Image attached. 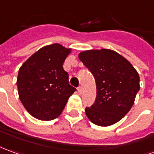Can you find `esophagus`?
<instances>
[{
    "mask_svg": "<svg viewBox=\"0 0 154 154\" xmlns=\"http://www.w3.org/2000/svg\"><path fill=\"white\" fill-rule=\"evenodd\" d=\"M77 91H78V92H79L80 94H82V88L81 86H79V87L77 88Z\"/></svg>",
    "mask_w": 154,
    "mask_h": 154,
    "instance_id": "1",
    "label": "esophagus"
}]
</instances>
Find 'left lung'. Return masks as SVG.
<instances>
[{"label":"left lung","mask_w":154,"mask_h":154,"mask_svg":"<svg viewBox=\"0 0 154 154\" xmlns=\"http://www.w3.org/2000/svg\"><path fill=\"white\" fill-rule=\"evenodd\" d=\"M78 57L92 72L97 87L95 102L85 108L89 120L103 127L120 121L133 107L140 89L137 71L127 59L109 49L82 51Z\"/></svg>","instance_id":"1"}]
</instances>
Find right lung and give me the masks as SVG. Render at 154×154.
<instances>
[{
  "instance_id": "obj_1",
  "label": "right lung",
  "mask_w": 154,
  "mask_h": 154,
  "mask_svg": "<svg viewBox=\"0 0 154 154\" xmlns=\"http://www.w3.org/2000/svg\"><path fill=\"white\" fill-rule=\"evenodd\" d=\"M71 50L60 44L41 48L19 69L17 85L21 103L39 120L57 118L77 89L68 82L63 62Z\"/></svg>"
}]
</instances>
